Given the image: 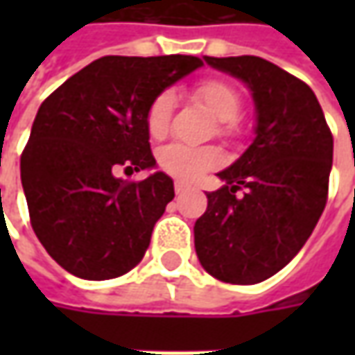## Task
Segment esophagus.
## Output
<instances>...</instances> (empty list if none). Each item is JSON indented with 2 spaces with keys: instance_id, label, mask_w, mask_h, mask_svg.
I'll use <instances>...</instances> for the list:
<instances>
[{
  "instance_id": "obj_1",
  "label": "esophagus",
  "mask_w": 355,
  "mask_h": 355,
  "mask_svg": "<svg viewBox=\"0 0 355 355\" xmlns=\"http://www.w3.org/2000/svg\"><path fill=\"white\" fill-rule=\"evenodd\" d=\"M173 189H175L178 196H184V193H187V191L191 189V185L185 184V182H175V184H173Z\"/></svg>"
}]
</instances>
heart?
Wrapping results in <instances>:
<instances>
[{"mask_svg":"<svg viewBox=\"0 0 355 355\" xmlns=\"http://www.w3.org/2000/svg\"><path fill=\"white\" fill-rule=\"evenodd\" d=\"M198 101L219 122H233L241 110V96L229 83L223 80H205L196 87ZM173 94L162 92L148 110V132L152 138H164L170 128L173 112ZM227 130V128H225ZM221 162L215 148H196L184 144H171L159 152V166L180 180H198L203 171L211 170Z\"/></svg>","mask_w":355,"mask_h":355,"instance_id":"1","label":"heart"}]
</instances>
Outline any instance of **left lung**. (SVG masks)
Returning <instances> with one entry per match:
<instances>
[{
  "label": "left lung",
  "mask_w": 355,
  "mask_h": 355,
  "mask_svg": "<svg viewBox=\"0 0 355 355\" xmlns=\"http://www.w3.org/2000/svg\"><path fill=\"white\" fill-rule=\"evenodd\" d=\"M239 78L254 103V138L217 178L193 237L201 266L231 284L263 282L288 265L320 219L334 140L316 94L261 57H203ZM245 187L243 198L234 196Z\"/></svg>",
  "instance_id": "1"
}]
</instances>
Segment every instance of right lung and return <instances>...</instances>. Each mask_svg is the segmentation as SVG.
<instances>
[{"label": "right lung", "instance_id": "obj_1", "mask_svg": "<svg viewBox=\"0 0 355 355\" xmlns=\"http://www.w3.org/2000/svg\"><path fill=\"white\" fill-rule=\"evenodd\" d=\"M203 67L191 55L101 57L39 106L21 156L31 225L45 251L85 280L126 275L142 261L173 180L155 171L124 182L114 171L156 170L148 110Z\"/></svg>", "mask_w": 355, "mask_h": 355}]
</instances>
